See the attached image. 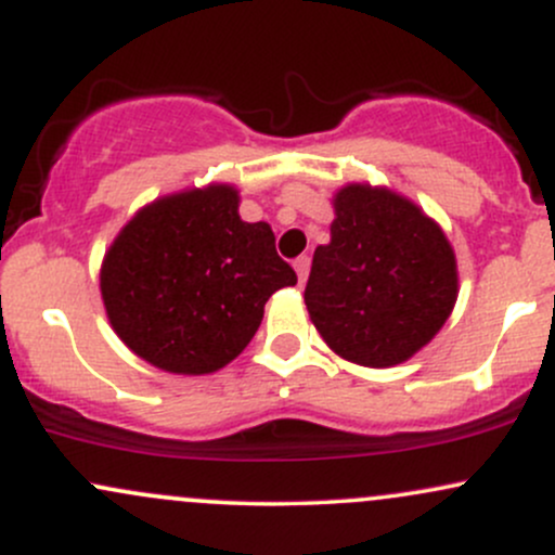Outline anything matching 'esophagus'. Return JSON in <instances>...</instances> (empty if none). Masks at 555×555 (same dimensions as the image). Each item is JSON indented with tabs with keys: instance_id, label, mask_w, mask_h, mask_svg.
<instances>
[{
	"instance_id": "esophagus-1",
	"label": "esophagus",
	"mask_w": 555,
	"mask_h": 555,
	"mask_svg": "<svg viewBox=\"0 0 555 555\" xmlns=\"http://www.w3.org/2000/svg\"><path fill=\"white\" fill-rule=\"evenodd\" d=\"M295 271H297L299 284L308 282V273H310V258H308V256H299V258L295 260Z\"/></svg>"
}]
</instances>
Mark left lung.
Here are the masks:
<instances>
[{
    "label": "left lung",
    "instance_id": "obj_1",
    "mask_svg": "<svg viewBox=\"0 0 555 555\" xmlns=\"http://www.w3.org/2000/svg\"><path fill=\"white\" fill-rule=\"evenodd\" d=\"M456 295L454 247L417 203L367 182L336 190L331 242L315 247L305 305L339 358L365 367L415 358Z\"/></svg>",
    "mask_w": 555,
    "mask_h": 555
}]
</instances>
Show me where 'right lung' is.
<instances>
[{
	"instance_id": "obj_1",
	"label": "right lung",
	"mask_w": 555,
	"mask_h": 555,
	"mask_svg": "<svg viewBox=\"0 0 555 555\" xmlns=\"http://www.w3.org/2000/svg\"><path fill=\"white\" fill-rule=\"evenodd\" d=\"M273 242L266 221L240 219L234 184L156 197L119 229L101 263L114 334L164 373H216L256 336L273 292L297 284Z\"/></svg>"
}]
</instances>
